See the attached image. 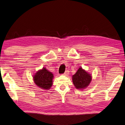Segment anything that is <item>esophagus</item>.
<instances>
[{
  "label": "esophagus",
  "mask_w": 125,
  "mask_h": 125,
  "mask_svg": "<svg viewBox=\"0 0 125 125\" xmlns=\"http://www.w3.org/2000/svg\"><path fill=\"white\" fill-rule=\"evenodd\" d=\"M69 70H67V71L65 72V73L63 74V75H67L69 74Z\"/></svg>",
  "instance_id": "esophagus-1"
}]
</instances>
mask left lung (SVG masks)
Listing matches in <instances>:
<instances>
[{
  "label": "left lung",
  "mask_w": 125,
  "mask_h": 125,
  "mask_svg": "<svg viewBox=\"0 0 125 125\" xmlns=\"http://www.w3.org/2000/svg\"><path fill=\"white\" fill-rule=\"evenodd\" d=\"M72 80L76 88L83 90L89 85L92 80V76L80 67L77 70L76 73L73 75Z\"/></svg>",
  "instance_id": "obj_1"
}]
</instances>
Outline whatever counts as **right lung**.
Masks as SVG:
<instances>
[{
	"label": "right lung",
	"mask_w": 125,
	"mask_h": 125,
	"mask_svg": "<svg viewBox=\"0 0 125 125\" xmlns=\"http://www.w3.org/2000/svg\"><path fill=\"white\" fill-rule=\"evenodd\" d=\"M53 75L45 68L38 70L33 75L34 82L42 89L48 90L52 85Z\"/></svg>",
	"instance_id": "right-lung-1"
}]
</instances>
